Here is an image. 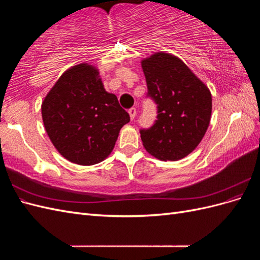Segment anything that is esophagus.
Masks as SVG:
<instances>
[{
    "instance_id": "1",
    "label": "esophagus",
    "mask_w": 260,
    "mask_h": 260,
    "mask_svg": "<svg viewBox=\"0 0 260 260\" xmlns=\"http://www.w3.org/2000/svg\"><path fill=\"white\" fill-rule=\"evenodd\" d=\"M128 112H129V115H130L131 120L135 119V118H136V115H137V109H136L135 107H131Z\"/></svg>"
}]
</instances>
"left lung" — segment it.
I'll list each match as a JSON object with an SVG mask.
<instances>
[{"label":"left lung","instance_id":"left-lung-1","mask_svg":"<svg viewBox=\"0 0 260 260\" xmlns=\"http://www.w3.org/2000/svg\"><path fill=\"white\" fill-rule=\"evenodd\" d=\"M147 96L157 105V119L141 129L146 151L161 160H178L193 152L205 136L211 94L192 70L174 55L158 52L142 60Z\"/></svg>","mask_w":260,"mask_h":260}]
</instances>
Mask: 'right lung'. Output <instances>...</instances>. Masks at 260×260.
<instances>
[{"label": "right lung", "mask_w": 260, "mask_h": 260, "mask_svg": "<svg viewBox=\"0 0 260 260\" xmlns=\"http://www.w3.org/2000/svg\"><path fill=\"white\" fill-rule=\"evenodd\" d=\"M42 119L55 148L69 161L90 166L112 153L129 114L105 91L99 70L76 65L60 76L45 96Z\"/></svg>", "instance_id": "add662e5"}]
</instances>
